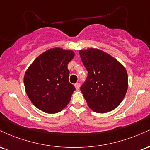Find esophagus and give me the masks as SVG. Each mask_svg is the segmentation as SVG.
I'll use <instances>...</instances> for the list:
<instances>
[{
	"label": "esophagus",
	"instance_id": "34e87169",
	"mask_svg": "<svg viewBox=\"0 0 150 150\" xmlns=\"http://www.w3.org/2000/svg\"><path fill=\"white\" fill-rule=\"evenodd\" d=\"M75 89H80V84L79 83V82H78V83H76L75 85Z\"/></svg>",
	"mask_w": 150,
	"mask_h": 150
}]
</instances>
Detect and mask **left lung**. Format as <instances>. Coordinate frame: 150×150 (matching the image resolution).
<instances>
[{
	"label": "left lung",
	"mask_w": 150,
	"mask_h": 150,
	"mask_svg": "<svg viewBox=\"0 0 150 150\" xmlns=\"http://www.w3.org/2000/svg\"><path fill=\"white\" fill-rule=\"evenodd\" d=\"M82 63L88 72L81 87L89 107L96 113L113 111L124 99L128 87L125 67L108 53L89 48L80 50Z\"/></svg>",
	"instance_id": "obj_1"
}]
</instances>
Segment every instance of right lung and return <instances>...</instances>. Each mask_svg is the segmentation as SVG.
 Here are the masks:
<instances>
[{
  "mask_svg": "<svg viewBox=\"0 0 150 150\" xmlns=\"http://www.w3.org/2000/svg\"><path fill=\"white\" fill-rule=\"evenodd\" d=\"M75 56L72 50L48 49L32 62L24 76L29 99L47 113L61 111L68 104L75 87L69 82L68 63Z\"/></svg>",
  "mask_w": 150,
  "mask_h": 150,
  "instance_id": "right-lung-1",
  "label": "right lung"
}]
</instances>
